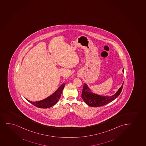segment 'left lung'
<instances>
[{"label": "left lung", "mask_w": 146, "mask_h": 146, "mask_svg": "<svg viewBox=\"0 0 146 146\" xmlns=\"http://www.w3.org/2000/svg\"><path fill=\"white\" fill-rule=\"evenodd\" d=\"M122 72L124 73V68ZM124 82L118 91L113 95L102 96L97 94L94 93L92 90L88 87L87 84H84L82 89V98L87 105L93 107L102 106L106 105L117 98L121 92Z\"/></svg>", "instance_id": "obj_1"}]
</instances>
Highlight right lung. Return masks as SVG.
I'll use <instances>...</instances> for the list:
<instances>
[{
  "label": "right lung",
  "instance_id": "add662e5",
  "mask_svg": "<svg viewBox=\"0 0 146 146\" xmlns=\"http://www.w3.org/2000/svg\"><path fill=\"white\" fill-rule=\"evenodd\" d=\"M66 84H62L57 89L55 92L47 97L46 98H44L43 100H40L38 102H31L28 100H27L28 102L33 104L35 106L40 108H48L51 107L55 105L59 101V99L60 98L61 94L62 93V90L64 87V85Z\"/></svg>",
  "mask_w": 146,
  "mask_h": 146
}]
</instances>
